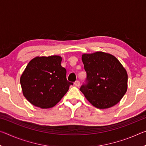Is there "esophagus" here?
Here are the masks:
<instances>
[{
	"mask_svg": "<svg viewBox=\"0 0 146 146\" xmlns=\"http://www.w3.org/2000/svg\"><path fill=\"white\" fill-rule=\"evenodd\" d=\"M80 82H79L78 80H76V81H75V83H74V85H75L76 87H79V86H80Z\"/></svg>",
	"mask_w": 146,
	"mask_h": 146,
	"instance_id": "obj_1",
	"label": "esophagus"
}]
</instances>
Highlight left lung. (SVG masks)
Wrapping results in <instances>:
<instances>
[{"mask_svg":"<svg viewBox=\"0 0 146 146\" xmlns=\"http://www.w3.org/2000/svg\"><path fill=\"white\" fill-rule=\"evenodd\" d=\"M82 60L88 83L80 90L86 99L100 110L119 102L127 90V73L120 61L102 51L84 53Z\"/></svg>","mask_w":146,"mask_h":146,"instance_id":"1","label":"left lung"}]
</instances>
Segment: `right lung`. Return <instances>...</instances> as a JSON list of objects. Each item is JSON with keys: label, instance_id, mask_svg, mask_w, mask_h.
<instances>
[{"label": "right lung", "instance_id": "right-lung-1", "mask_svg": "<svg viewBox=\"0 0 146 146\" xmlns=\"http://www.w3.org/2000/svg\"><path fill=\"white\" fill-rule=\"evenodd\" d=\"M58 55L36 56L28 63L20 78L23 95L42 109L53 108L68 92L72 82L66 79Z\"/></svg>", "mask_w": 146, "mask_h": 146}]
</instances>
